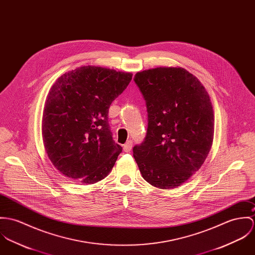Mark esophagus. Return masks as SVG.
I'll use <instances>...</instances> for the list:
<instances>
[{"label": "esophagus", "mask_w": 255, "mask_h": 255, "mask_svg": "<svg viewBox=\"0 0 255 255\" xmlns=\"http://www.w3.org/2000/svg\"><path fill=\"white\" fill-rule=\"evenodd\" d=\"M132 144H133L132 141H126V142L123 144V149H124V151L129 152V151L132 149Z\"/></svg>", "instance_id": "34e87169"}]
</instances>
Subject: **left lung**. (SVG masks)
I'll return each mask as SVG.
<instances>
[{"mask_svg":"<svg viewBox=\"0 0 255 255\" xmlns=\"http://www.w3.org/2000/svg\"><path fill=\"white\" fill-rule=\"evenodd\" d=\"M134 80L146 104L147 131L133 147L142 178L158 189L178 188L205 161L214 136L210 98L185 68L156 67Z\"/></svg>","mask_w":255,"mask_h":255,"instance_id":"8db88e82","label":"left lung"}]
</instances>
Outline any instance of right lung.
<instances>
[{
    "mask_svg": "<svg viewBox=\"0 0 255 255\" xmlns=\"http://www.w3.org/2000/svg\"><path fill=\"white\" fill-rule=\"evenodd\" d=\"M132 76L87 65L65 72L52 86L42 137L48 157L62 175L90 185L110 174L122 147L113 140L109 110Z\"/></svg>",
    "mask_w": 255,
    "mask_h": 255,
    "instance_id": "right-lung-1",
    "label": "right lung"
}]
</instances>
